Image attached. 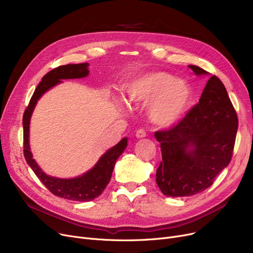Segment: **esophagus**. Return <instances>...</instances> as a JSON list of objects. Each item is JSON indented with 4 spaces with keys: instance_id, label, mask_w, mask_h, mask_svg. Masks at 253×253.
I'll return each instance as SVG.
<instances>
[{
    "instance_id": "1",
    "label": "esophagus",
    "mask_w": 253,
    "mask_h": 253,
    "mask_svg": "<svg viewBox=\"0 0 253 253\" xmlns=\"http://www.w3.org/2000/svg\"><path fill=\"white\" fill-rule=\"evenodd\" d=\"M135 135H136V137H137V138H142V137H145V136H147V132H145V130H144V129H138V130L136 131Z\"/></svg>"
}]
</instances>
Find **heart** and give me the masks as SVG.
Segmentation results:
<instances>
[{
  "mask_svg": "<svg viewBox=\"0 0 253 253\" xmlns=\"http://www.w3.org/2000/svg\"><path fill=\"white\" fill-rule=\"evenodd\" d=\"M130 103H149V116L159 126L177 123L187 112L192 90L183 80L165 72H153L130 80L124 86Z\"/></svg>",
  "mask_w": 253,
  "mask_h": 253,
  "instance_id": "1",
  "label": "heart"
}]
</instances>
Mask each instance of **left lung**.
<instances>
[{
    "instance_id": "obj_1",
    "label": "left lung",
    "mask_w": 253,
    "mask_h": 253,
    "mask_svg": "<svg viewBox=\"0 0 253 253\" xmlns=\"http://www.w3.org/2000/svg\"><path fill=\"white\" fill-rule=\"evenodd\" d=\"M196 75L208 73L189 65ZM238 117L224 85L212 76L199 102L168 130L155 132L162 161L156 173L168 197L193 196L208 189L231 162Z\"/></svg>"
}]
</instances>
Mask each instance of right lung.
<instances>
[{
  "instance_id": "1",
  "label": "right lung",
  "mask_w": 253,
  "mask_h": 253,
  "mask_svg": "<svg viewBox=\"0 0 253 253\" xmlns=\"http://www.w3.org/2000/svg\"><path fill=\"white\" fill-rule=\"evenodd\" d=\"M88 66L89 64L87 62L79 64H66L60 65L58 68L53 69L47 73L43 77L42 81L37 86L28 108L24 111L22 119L23 155L26 162H28L30 167L35 172V174L53 195L63 199H68V200L80 202H88L93 200V199L98 197L106 188V185L109 184L111 180L117 159L122 155L127 147V138L124 137L114 148L110 149L104 155H102L96 165L82 176L63 179L45 174L41 168L38 166L30 151L29 133L30 120L39 98L51 87L61 83V80L63 79H78L88 76Z\"/></svg>"
}]
</instances>
